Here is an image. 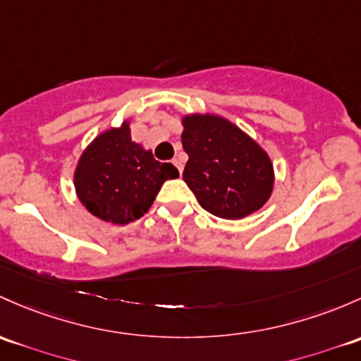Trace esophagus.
<instances>
[{"label": "esophagus", "instance_id": "esophagus-1", "mask_svg": "<svg viewBox=\"0 0 361 361\" xmlns=\"http://www.w3.org/2000/svg\"><path fill=\"white\" fill-rule=\"evenodd\" d=\"M173 164L176 166V169L180 171V173H183V162H181V159H173Z\"/></svg>", "mask_w": 361, "mask_h": 361}]
</instances>
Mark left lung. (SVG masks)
I'll return each instance as SVG.
<instances>
[{"mask_svg": "<svg viewBox=\"0 0 361 361\" xmlns=\"http://www.w3.org/2000/svg\"><path fill=\"white\" fill-rule=\"evenodd\" d=\"M181 123V143L188 154L183 180L200 206L223 219L261 209L275 181L267 152L225 117L190 114Z\"/></svg>", "mask_w": 361, "mask_h": 361, "instance_id": "left-lung-1", "label": "left lung"}]
</instances>
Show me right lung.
<instances>
[{"mask_svg":"<svg viewBox=\"0 0 361 361\" xmlns=\"http://www.w3.org/2000/svg\"><path fill=\"white\" fill-rule=\"evenodd\" d=\"M180 176L169 162L131 140L130 123L98 135L79 157L74 187L91 214L114 225L142 218L166 180Z\"/></svg>","mask_w":361,"mask_h":361,"instance_id":"obj_1","label":"right lung"}]
</instances>
